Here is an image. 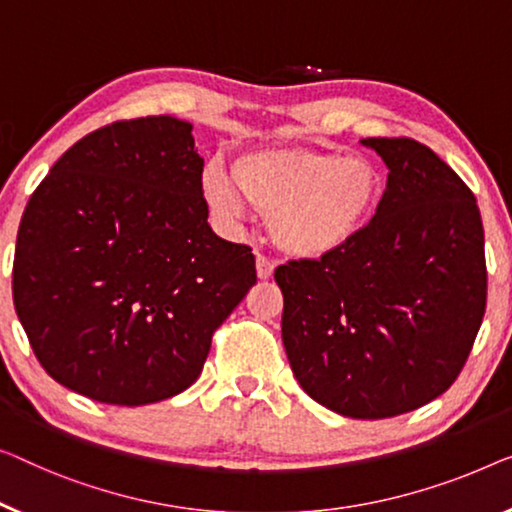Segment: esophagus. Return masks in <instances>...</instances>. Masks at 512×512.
<instances>
[{
	"instance_id": "34e87169",
	"label": "esophagus",
	"mask_w": 512,
	"mask_h": 512,
	"mask_svg": "<svg viewBox=\"0 0 512 512\" xmlns=\"http://www.w3.org/2000/svg\"><path fill=\"white\" fill-rule=\"evenodd\" d=\"M255 269H257V278H259V280H269V278L273 276V269H276V266H273L271 259L257 255V259H255Z\"/></svg>"
}]
</instances>
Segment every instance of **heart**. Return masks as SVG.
Masks as SVG:
<instances>
[{"instance_id": "obj_1", "label": "heart", "mask_w": 512, "mask_h": 512, "mask_svg": "<svg viewBox=\"0 0 512 512\" xmlns=\"http://www.w3.org/2000/svg\"><path fill=\"white\" fill-rule=\"evenodd\" d=\"M384 188L372 160L335 149L257 147L232 160V179L218 165L202 172L204 200L223 223H239L248 204L266 216L282 253L303 262L352 248L375 220Z\"/></svg>"}]
</instances>
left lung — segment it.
<instances>
[{"mask_svg": "<svg viewBox=\"0 0 512 512\" xmlns=\"http://www.w3.org/2000/svg\"><path fill=\"white\" fill-rule=\"evenodd\" d=\"M388 167L372 225L345 253L276 269L282 345L301 388L349 418H391L451 388L487 301L476 197L432 149L368 137Z\"/></svg>", "mask_w": 512, "mask_h": 512, "instance_id": "8db88e82", "label": "left lung"}]
</instances>
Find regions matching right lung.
<instances>
[{
    "mask_svg": "<svg viewBox=\"0 0 512 512\" xmlns=\"http://www.w3.org/2000/svg\"><path fill=\"white\" fill-rule=\"evenodd\" d=\"M190 131L167 114L98 128L22 213L15 312L45 372L85 398L140 407L186 391L257 282L250 248L207 223Z\"/></svg>",
    "mask_w": 512,
    "mask_h": 512,
    "instance_id": "right-lung-1",
    "label": "right lung"
}]
</instances>
